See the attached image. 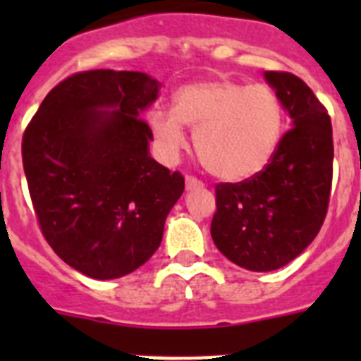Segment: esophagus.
Wrapping results in <instances>:
<instances>
[{
	"label": "esophagus",
	"instance_id": "1",
	"mask_svg": "<svg viewBox=\"0 0 361 361\" xmlns=\"http://www.w3.org/2000/svg\"><path fill=\"white\" fill-rule=\"evenodd\" d=\"M195 188H202V183H200L199 178L188 175V177H186V190H195Z\"/></svg>",
	"mask_w": 361,
	"mask_h": 361
}]
</instances>
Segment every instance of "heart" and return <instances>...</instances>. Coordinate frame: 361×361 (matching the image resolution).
<instances>
[{
  "instance_id": "b5f03b06",
  "label": "heart",
  "mask_w": 361,
  "mask_h": 361,
  "mask_svg": "<svg viewBox=\"0 0 361 361\" xmlns=\"http://www.w3.org/2000/svg\"><path fill=\"white\" fill-rule=\"evenodd\" d=\"M148 123L166 159H175L186 146L188 126L195 132L204 168L220 180L242 183L273 161L286 114L267 86L219 79L183 86L175 94L173 110H152Z\"/></svg>"
}]
</instances>
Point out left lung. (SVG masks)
Wrapping results in <instances>:
<instances>
[{
    "mask_svg": "<svg viewBox=\"0 0 361 361\" xmlns=\"http://www.w3.org/2000/svg\"><path fill=\"white\" fill-rule=\"evenodd\" d=\"M266 81L288 110L283 133L262 173L242 183L216 184L212 237L233 264L275 271L314 240L327 215L333 183V128L324 104L289 72H266Z\"/></svg>",
    "mask_w": 361,
    "mask_h": 361,
    "instance_id": "8db88e82",
    "label": "left lung"
}]
</instances>
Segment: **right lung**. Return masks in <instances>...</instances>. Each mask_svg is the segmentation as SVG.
Segmentation results:
<instances>
[{
  "label": "right lung",
  "mask_w": 361,
  "mask_h": 361,
  "mask_svg": "<svg viewBox=\"0 0 361 361\" xmlns=\"http://www.w3.org/2000/svg\"><path fill=\"white\" fill-rule=\"evenodd\" d=\"M161 82L88 70L54 86L23 133V168L43 237L95 280L128 275L161 245L184 177L149 155L141 114Z\"/></svg>",
  "instance_id": "1"
}]
</instances>
